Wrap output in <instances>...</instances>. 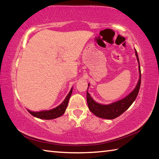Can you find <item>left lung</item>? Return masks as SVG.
I'll use <instances>...</instances> for the list:
<instances>
[{"label": "left lung", "mask_w": 159, "mask_h": 159, "mask_svg": "<svg viewBox=\"0 0 159 159\" xmlns=\"http://www.w3.org/2000/svg\"><path fill=\"white\" fill-rule=\"evenodd\" d=\"M135 56L138 62V69H139V79L138 83L134 88L133 91L120 100L116 101L112 103L108 104H102L95 102L94 99L91 97L90 94L88 92V88L90 86V83H88V87L87 90V102L88 106L90 111L95 114L96 116L105 119H114V118L119 116L123 112H125L131 104L135 100L137 96L138 95L139 88L141 84V71L140 66H139V61L136 50L134 49Z\"/></svg>", "instance_id": "left-lung-1"}]
</instances>
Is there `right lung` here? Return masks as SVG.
Listing matches in <instances>:
<instances>
[{"label": "right lung", "instance_id": "right-lung-1", "mask_svg": "<svg viewBox=\"0 0 159 159\" xmlns=\"http://www.w3.org/2000/svg\"><path fill=\"white\" fill-rule=\"evenodd\" d=\"M72 91H73V87L71 88V90H70L68 95H66L65 99H64V100L61 102L60 105L56 107L55 108H53L50 110H43V111H30L29 109H27L28 111L30 113L32 116H34V117L41 118V119L51 120L55 119V118H57L58 117H60L61 116H62L64 114V112L66 111L67 105H68L69 98L72 94Z\"/></svg>", "mask_w": 159, "mask_h": 159}]
</instances>
